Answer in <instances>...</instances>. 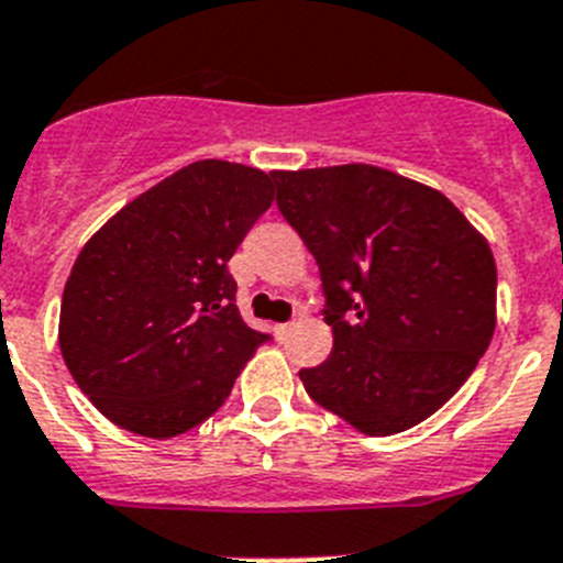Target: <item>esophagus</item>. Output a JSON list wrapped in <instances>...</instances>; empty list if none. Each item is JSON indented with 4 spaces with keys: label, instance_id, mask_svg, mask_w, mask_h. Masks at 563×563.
<instances>
[{
    "label": "esophagus",
    "instance_id": "1",
    "mask_svg": "<svg viewBox=\"0 0 563 563\" xmlns=\"http://www.w3.org/2000/svg\"><path fill=\"white\" fill-rule=\"evenodd\" d=\"M295 325L297 322H280V325H277V336H280V340H286L288 334H291V331H295Z\"/></svg>",
    "mask_w": 563,
    "mask_h": 563
}]
</instances>
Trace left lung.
I'll return each instance as SVG.
<instances>
[{
  "mask_svg": "<svg viewBox=\"0 0 563 563\" xmlns=\"http://www.w3.org/2000/svg\"><path fill=\"white\" fill-rule=\"evenodd\" d=\"M277 207L314 254L331 356L309 397L365 437L437 413L496 331L490 243L439 189L371 164L275 173Z\"/></svg>",
  "mask_w": 563,
  "mask_h": 563,
  "instance_id": "left-lung-1",
  "label": "left lung"
}]
</instances>
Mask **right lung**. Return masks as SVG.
<instances>
[{"label": "right lung", "mask_w": 563, "mask_h": 563, "mask_svg": "<svg viewBox=\"0 0 563 563\" xmlns=\"http://www.w3.org/2000/svg\"><path fill=\"white\" fill-rule=\"evenodd\" d=\"M275 200V173L195 161L133 198L78 252L58 349L112 424L173 439L227 402L268 340L234 306L229 257Z\"/></svg>", "instance_id": "1"}]
</instances>
